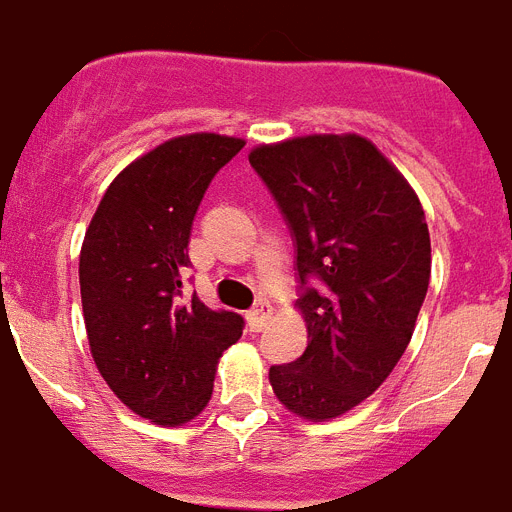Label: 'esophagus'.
Segmentation results:
<instances>
[{
    "label": "esophagus",
    "instance_id": "esophagus-1",
    "mask_svg": "<svg viewBox=\"0 0 512 512\" xmlns=\"http://www.w3.org/2000/svg\"><path fill=\"white\" fill-rule=\"evenodd\" d=\"M268 318H270V307L265 305V302H260V305L252 307V310L247 313V326L252 328V331H260V328L268 323Z\"/></svg>",
    "mask_w": 512,
    "mask_h": 512
}]
</instances>
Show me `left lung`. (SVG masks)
Wrapping results in <instances>:
<instances>
[{"label": "left lung", "mask_w": 512, "mask_h": 512, "mask_svg": "<svg viewBox=\"0 0 512 512\" xmlns=\"http://www.w3.org/2000/svg\"><path fill=\"white\" fill-rule=\"evenodd\" d=\"M249 165L292 228L305 289L307 350L273 365L270 386L299 418L331 421L371 397L410 344L431 278L421 199L357 134L260 144Z\"/></svg>", "instance_id": "1"}]
</instances>
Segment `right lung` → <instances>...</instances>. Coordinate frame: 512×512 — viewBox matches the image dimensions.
<instances>
[{
	"instance_id": "1",
	"label": "right lung",
	"mask_w": 512,
	"mask_h": 512,
	"mask_svg": "<svg viewBox=\"0 0 512 512\" xmlns=\"http://www.w3.org/2000/svg\"><path fill=\"white\" fill-rule=\"evenodd\" d=\"M242 147L220 134L168 139L120 170L83 236L91 357L115 397L157 426H184L205 410L220 355L242 336V315L181 297L199 202Z\"/></svg>"
}]
</instances>
